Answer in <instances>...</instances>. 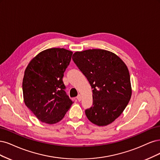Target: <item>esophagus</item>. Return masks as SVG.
<instances>
[{
    "instance_id": "34e87169",
    "label": "esophagus",
    "mask_w": 160,
    "mask_h": 160,
    "mask_svg": "<svg viewBox=\"0 0 160 160\" xmlns=\"http://www.w3.org/2000/svg\"><path fill=\"white\" fill-rule=\"evenodd\" d=\"M76 99L78 100V101H81V100H82V97H81V96L79 94L78 96L76 97Z\"/></svg>"
}]
</instances>
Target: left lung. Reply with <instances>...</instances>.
<instances>
[{"label":"left lung","mask_w":160,"mask_h":160,"mask_svg":"<svg viewBox=\"0 0 160 160\" xmlns=\"http://www.w3.org/2000/svg\"><path fill=\"white\" fill-rule=\"evenodd\" d=\"M72 60L92 88V106L85 110L91 122L110 124L119 117L132 96L130 76L117 55L102 49L76 52Z\"/></svg>","instance_id":"obj_1"}]
</instances>
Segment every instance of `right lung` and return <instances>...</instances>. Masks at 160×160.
Masks as SVG:
<instances>
[{"label": "right lung", "instance_id": "right-lung-1", "mask_svg": "<svg viewBox=\"0 0 160 160\" xmlns=\"http://www.w3.org/2000/svg\"><path fill=\"white\" fill-rule=\"evenodd\" d=\"M72 52L49 48L30 62L22 81L26 106L38 119L52 124L60 122L73 102L65 92L62 78Z\"/></svg>", "mask_w": 160, "mask_h": 160}]
</instances>
